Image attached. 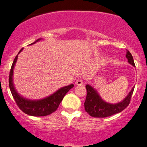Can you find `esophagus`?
<instances>
[{
    "label": "esophagus",
    "instance_id": "obj_1",
    "mask_svg": "<svg viewBox=\"0 0 147 147\" xmlns=\"http://www.w3.org/2000/svg\"><path fill=\"white\" fill-rule=\"evenodd\" d=\"M75 84L76 85H83L84 82H83V80H81V79H78V80H76V82Z\"/></svg>",
    "mask_w": 147,
    "mask_h": 147
}]
</instances>
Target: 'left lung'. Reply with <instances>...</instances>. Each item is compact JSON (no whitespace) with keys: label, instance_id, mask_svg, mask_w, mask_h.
<instances>
[{"label":"left lung","instance_id":"1","mask_svg":"<svg viewBox=\"0 0 147 147\" xmlns=\"http://www.w3.org/2000/svg\"><path fill=\"white\" fill-rule=\"evenodd\" d=\"M126 57L128 59V63L133 67H136L133 56L128 51H126ZM85 87L87 90L86 99L84 103L85 111L93 117L100 118L110 117L124 110L129 105L131 96L134 91L133 87L126 98H123L121 102L117 103H110L102 99L96 89L90 85H86Z\"/></svg>","mask_w":147,"mask_h":147}]
</instances>
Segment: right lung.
<instances>
[{
  "instance_id": "add662e5",
  "label": "right lung",
  "mask_w": 147,
  "mask_h": 147,
  "mask_svg": "<svg viewBox=\"0 0 147 147\" xmlns=\"http://www.w3.org/2000/svg\"><path fill=\"white\" fill-rule=\"evenodd\" d=\"M42 38L38 39L35 42L30 44H35L36 42L42 40ZM23 49H21L20 51L19 52L18 55L22 51ZM18 55L14 58L12 65H11L10 72L9 76V86L11 94L13 96V98L15 100L16 103L17 104L19 108L24 112V113L30 116L34 117H42L47 116L55 112L58 108L59 105L61 103L64 96L68 92L74 85L73 84L67 85V86L61 87L58 90H57L51 95L45 98H42L39 100H31L23 97L18 93L14 87V82H13V72H14V66L16 65V62L18 59Z\"/></svg>"
}]
</instances>
